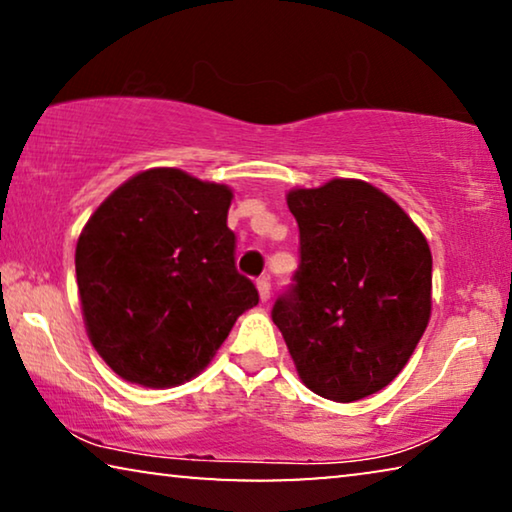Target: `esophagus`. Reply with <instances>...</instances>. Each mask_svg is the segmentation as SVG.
Wrapping results in <instances>:
<instances>
[{"instance_id":"1","label":"esophagus","mask_w":512,"mask_h":512,"mask_svg":"<svg viewBox=\"0 0 512 512\" xmlns=\"http://www.w3.org/2000/svg\"><path fill=\"white\" fill-rule=\"evenodd\" d=\"M257 289H259V299L269 301V296H271V278L269 276L257 278Z\"/></svg>"}]
</instances>
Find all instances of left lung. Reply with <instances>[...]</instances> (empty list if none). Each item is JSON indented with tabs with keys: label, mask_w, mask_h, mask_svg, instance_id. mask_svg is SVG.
<instances>
[{
	"label": "left lung",
	"mask_w": 512,
	"mask_h": 512,
	"mask_svg": "<svg viewBox=\"0 0 512 512\" xmlns=\"http://www.w3.org/2000/svg\"><path fill=\"white\" fill-rule=\"evenodd\" d=\"M299 269L271 317L312 393L354 402L400 375L432 308V255L391 197L356 179L287 195Z\"/></svg>",
	"instance_id": "8db88e82"
}]
</instances>
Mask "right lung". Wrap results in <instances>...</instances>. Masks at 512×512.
Returning <instances> with one entry per match:
<instances>
[{
	"label": "right lung",
	"mask_w": 512,
	"mask_h": 512,
	"mask_svg": "<svg viewBox=\"0 0 512 512\" xmlns=\"http://www.w3.org/2000/svg\"><path fill=\"white\" fill-rule=\"evenodd\" d=\"M232 190L172 167L119 186L75 248L91 345L133 384L167 388L195 377L259 303L236 271L227 227Z\"/></svg>",
	"instance_id": "add662e5"
}]
</instances>
